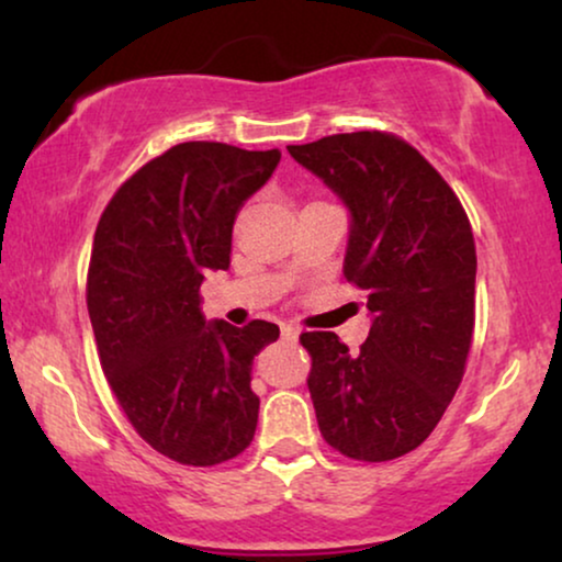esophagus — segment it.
<instances>
[{
  "label": "esophagus",
  "mask_w": 562,
  "mask_h": 562,
  "mask_svg": "<svg viewBox=\"0 0 562 562\" xmlns=\"http://www.w3.org/2000/svg\"><path fill=\"white\" fill-rule=\"evenodd\" d=\"M281 337H283V340H286V342H296V340H299V329H296L294 325H283V327H281Z\"/></svg>",
  "instance_id": "obj_1"
}]
</instances>
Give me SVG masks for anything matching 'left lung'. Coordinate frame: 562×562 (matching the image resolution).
I'll return each mask as SVG.
<instances>
[{
  "mask_svg": "<svg viewBox=\"0 0 562 562\" xmlns=\"http://www.w3.org/2000/svg\"><path fill=\"white\" fill-rule=\"evenodd\" d=\"M350 212L342 273L366 291L371 333L350 352L335 333H304L319 432L366 463L427 440L463 381L475 322L471 222L425 156L381 130L289 145Z\"/></svg>",
  "mask_w": 562,
  "mask_h": 562,
  "instance_id": "8db88e82",
  "label": "left lung"
}]
</instances>
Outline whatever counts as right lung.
Wrapping results in <instances>:
<instances>
[{"label":"right lung","instance_id":"add662e5","mask_svg":"<svg viewBox=\"0 0 562 562\" xmlns=\"http://www.w3.org/2000/svg\"><path fill=\"white\" fill-rule=\"evenodd\" d=\"M279 150L179 143L135 171L106 204L89 260L87 306L99 360L135 432L183 465H217L252 442L260 398L252 358L273 322H206V271H227L245 199Z\"/></svg>","mask_w":562,"mask_h":562}]
</instances>
